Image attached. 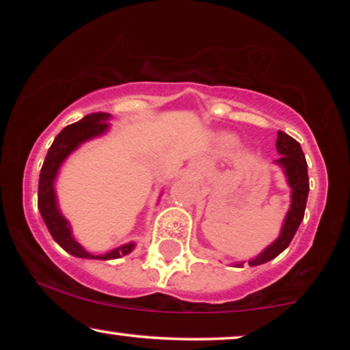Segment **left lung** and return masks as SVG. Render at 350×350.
Returning <instances> with one entry per match:
<instances>
[{"label": "left lung", "mask_w": 350, "mask_h": 350, "mask_svg": "<svg viewBox=\"0 0 350 350\" xmlns=\"http://www.w3.org/2000/svg\"><path fill=\"white\" fill-rule=\"evenodd\" d=\"M277 151L282 154L275 162L284 167L288 185L291 188V205L288 213H286L284 228L277 241L266 248L261 255H258L255 260L248 261L250 266H258L262 262H267L279 256L286 247L290 245L291 239L295 237L298 231L301 221L304 218L306 202H308L309 194V176H308V162H306L304 152L301 150V145L295 138H291L288 133L279 131L277 133ZM237 266H242L239 262Z\"/></svg>", "instance_id": "1"}]
</instances>
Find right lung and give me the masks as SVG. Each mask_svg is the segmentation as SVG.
Wrapping results in <instances>:
<instances>
[{"label":"right lung","instance_id":"1","mask_svg":"<svg viewBox=\"0 0 350 350\" xmlns=\"http://www.w3.org/2000/svg\"><path fill=\"white\" fill-rule=\"evenodd\" d=\"M109 118V113H90L84 116L79 122L70 124L62 131L59 135L55 137L54 143H52L47 156L44 159V164L41 167L40 174V185H38V208H40L41 217L44 219L47 229H49L51 236L54 241L64 248L65 252L71 253L73 256L79 258H89V260H116L127 253H131L135 247V243H126V245L111 250L107 255L94 256L84 250L78 242L71 236L70 224L66 219L62 217L57 207L55 200V191H54V180L59 172V167L65 157L75 151L81 143H84L89 138H94L108 129L107 119Z\"/></svg>","mask_w":350,"mask_h":350}]
</instances>
